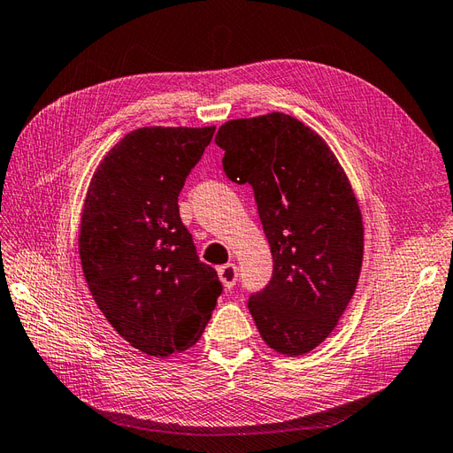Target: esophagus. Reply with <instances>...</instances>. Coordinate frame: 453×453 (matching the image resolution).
Listing matches in <instances>:
<instances>
[{"instance_id":"obj_1","label":"esophagus","mask_w":453,"mask_h":453,"mask_svg":"<svg viewBox=\"0 0 453 453\" xmlns=\"http://www.w3.org/2000/svg\"><path fill=\"white\" fill-rule=\"evenodd\" d=\"M219 279L223 280L226 288H233L238 280V267L234 264H226L219 267Z\"/></svg>"}]
</instances>
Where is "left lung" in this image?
<instances>
[{
  "label": "left lung",
  "mask_w": 453,
  "mask_h": 453,
  "mask_svg": "<svg viewBox=\"0 0 453 453\" xmlns=\"http://www.w3.org/2000/svg\"><path fill=\"white\" fill-rule=\"evenodd\" d=\"M215 143L225 174L252 186L273 256V275L250 296V314L271 349L304 355L355 295L365 248L357 197L324 139L293 116L230 119Z\"/></svg>",
  "instance_id": "obj_1"
}]
</instances>
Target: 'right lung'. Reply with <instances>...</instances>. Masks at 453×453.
Wrapping results in <instances>:
<instances>
[{"label": "right lung", "instance_id": "1", "mask_svg": "<svg viewBox=\"0 0 453 453\" xmlns=\"http://www.w3.org/2000/svg\"><path fill=\"white\" fill-rule=\"evenodd\" d=\"M215 127H142L90 180L79 256L90 295L119 335L150 357L192 347L223 285L199 261L178 196Z\"/></svg>", "mask_w": 453, "mask_h": 453}]
</instances>
